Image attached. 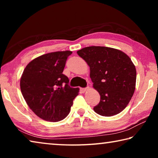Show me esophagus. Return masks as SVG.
Listing matches in <instances>:
<instances>
[{
	"label": "esophagus",
	"instance_id": "1",
	"mask_svg": "<svg viewBox=\"0 0 158 158\" xmlns=\"http://www.w3.org/2000/svg\"><path fill=\"white\" fill-rule=\"evenodd\" d=\"M89 88H80V90H81V93H84Z\"/></svg>",
	"mask_w": 158,
	"mask_h": 158
}]
</instances>
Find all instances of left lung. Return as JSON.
<instances>
[{
	"label": "left lung",
	"mask_w": 158,
	"mask_h": 158,
	"mask_svg": "<svg viewBox=\"0 0 158 158\" xmlns=\"http://www.w3.org/2000/svg\"><path fill=\"white\" fill-rule=\"evenodd\" d=\"M90 67L93 88L100 93V101L95 112L112 116L126 107L135 93L137 72L124 52L106 47H87L77 52Z\"/></svg>",
	"instance_id": "left-lung-1"
}]
</instances>
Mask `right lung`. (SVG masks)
Wrapping results in <instances>:
<instances>
[{
	"label": "right lung",
	"instance_id": "1",
	"mask_svg": "<svg viewBox=\"0 0 158 158\" xmlns=\"http://www.w3.org/2000/svg\"><path fill=\"white\" fill-rule=\"evenodd\" d=\"M70 51L48 53L35 58L23 72L20 88L29 107L40 118L58 122L69 114L79 88L69 85L63 74Z\"/></svg>",
	"mask_w": 158,
	"mask_h": 158
}]
</instances>
